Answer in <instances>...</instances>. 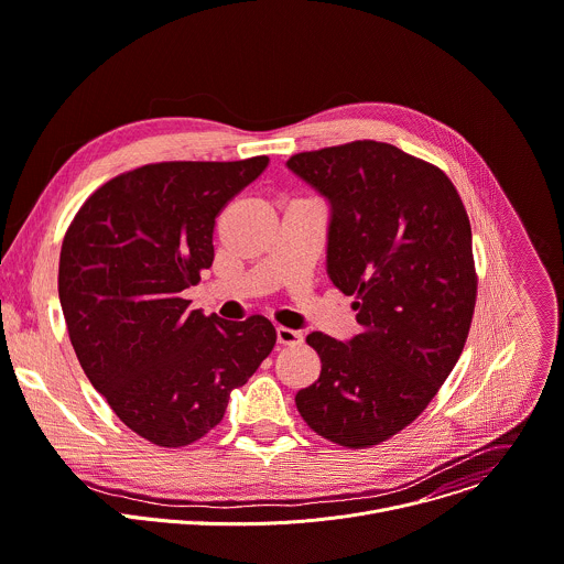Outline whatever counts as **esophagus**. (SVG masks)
Here are the masks:
<instances>
[{
    "label": "esophagus",
    "instance_id": "esophagus-1",
    "mask_svg": "<svg viewBox=\"0 0 564 564\" xmlns=\"http://www.w3.org/2000/svg\"><path fill=\"white\" fill-rule=\"evenodd\" d=\"M303 335L299 330H292V328H285V326H279L276 328V341L281 346H294V344H301Z\"/></svg>",
    "mask_w": 564,
    "mask_h": 564
}]
</instances>
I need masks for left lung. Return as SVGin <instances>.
I'll list each match as a JSON object with an SVG mask.
<instances>
[{
  "mask_svg": "<svg viewBox=\"0 0 564 564\" xmlns=\"http://www.w3.org/2000/svg\"><path fill=\"white\" fill-rule=\"evenodd\" d=\"M288 169L328 199L326 272L355 294L360 335L305 337L319 380L296 409L319 436L369 447L432 402L468 339L477 274L473 231L447 175L380 141L299 152Z\"/></svg>",
  "mask_w": 564,
  "mask_h": 564,
  "instance_id": "obj_1",
  "label": "left lung"
}]
</instances>
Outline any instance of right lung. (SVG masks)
I'll use <instances>...</instances> for the list:
<instances>
[{
  "label": "right lung",
  "mask_w": 564,
  "mask_h": 564,
  "mask_svg": "<svg viewBox=\"0 0 564 564\" xmlns=\"http://www.w3.org/2000/svg\"><path fill=\"white\" fill-rule=\"evenodd\" d=\"M268 164L134 169L89 195L65 234L58 294L78 362L150 443L182 447L214 430L276 344L270 319L207 317L182 294L214 263L218 214Z\"/></svg>",
  "instance_id": "1"
}]
</instances>
